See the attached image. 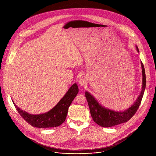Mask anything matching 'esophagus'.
I'll use <instances>...</instances> for the list:
<instances>
[{"label": "esophagus", "mask_w": 156, "mask_h": 156, "mask_svg": "<svg viewBox=\"0 0 156 156\" xmlns=\"http://www.w3.org/2000/svg\"><path fill=\"white\" fill-rule=\"evenodd\" d=\"M87 83V80H86V78L83 76L82 77L80 80H79V84L81 86H84L85 84H86Z\"/></svg>", "instance_id": "obj_1"}]
</instances>
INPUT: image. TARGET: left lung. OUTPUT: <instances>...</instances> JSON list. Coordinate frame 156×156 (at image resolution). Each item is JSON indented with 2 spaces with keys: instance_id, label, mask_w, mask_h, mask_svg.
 <instances>
[{
  "instance_id": "8db88e82",
  "label": "left lung",
  "mask_w": 156,
  "mask_h": 156,
  "mask_svg": "<svg viewBox=\"0 0 156 156\" xmlns=\"http://www.w3.org/2000/svg\"><path fill=\"white\" fill-rule=\"evenodd\" d=\"M136 49L138 52H139V49L137 46ZM141 63L143 73V86L141 92L135 104L124 112H115L112 110L105 108L101 106L95 98L90 93L87 92L85 93V96L87 99L89 107H90L93 120L98 125L103 127H111L117 125L128 122L136 114L140 105L141 104L146 83L144 65L142 62Z\"/></svg>"
}]
</instances>
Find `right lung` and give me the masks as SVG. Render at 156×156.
<instances>
[{
	"instance_id": "obj_1",
	"label": "right lung",
	"mask_w": 156,
	"mask_h": 156,
	"mask_svg": "<svg viewBox=\"0 0 156 156\" xmlns=\"http://www.w3.org/2000/svg\"><path fill=\"white\" fill-rule=\"evenodd\" d=\"M78 93L76 83L73 84L59 102L48 112L31 115L18 108L13 102L19 114L27 123L36 128H54L63 123L67 115L69 107Z\"/></svg>"
}]
</instances>
